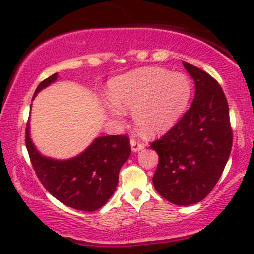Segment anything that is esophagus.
<instances>
[{"instance_id": "34e87169", "label": "esophagus", "mask_w": 254, "mask_h": 254, "mask_svg": "<svg viewBox=\"0 0 254 254\" xmlns=\"http://www.w3.org/2000/svg\"><path fill=\"white\" fill-rule=\"evenodd\" d=\"M130 147H131V150L133 152H137V151H141L142 149H143V144H141L140 142H137L136 140H130Z\"/></svg>"}]
</instances>
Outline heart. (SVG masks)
<instances>
[{"label":"heart","instance_id":"1","mask_svg":"<svg viewBox=\"0 0 254 254\" xmlns=\"http://www.w3.org/2000/svg\"><path fill=\"white\" fill-rule=\"evenodd\" d=\"M192 86L186 76L161 68L145 67L118 76L110 82V116L134 111L137 129L148 136L162 135L178 123L189 105Z\"/></svg>","mask_w":254,"mask_h":254}]
</instances>
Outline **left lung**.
Instances as JSON below:
<instances>
[{
  "instance_id": "1",
  "label": "left lung",
  "mask_w": 254,
  "mask_h": 254,
  "mask_svg": "<svg viewBox=\"0 0 254 254\" xmlns=\"http://www.w3.org/2000/svg\"><path fill=\"white\" fill-rule=\"evenodd\" d=\"M193 78L195 95L176 126L150 148L159 163L152 184L177 206L203 200L223 172L232 147L227 98L220 84L201 69L183 62Z\"/></svg>"
}]
</instances>
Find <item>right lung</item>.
Masks as SVG:
<instances>
[{"label": "right lung", "instance_id": "add662e5", "mask_svg": "<svg viewBox=\"0 0 254 254\" xmlns=\"http://www.w3.org/2000/svg\"><path fill=\"white\" fill-rule=\"evenodd\" d=\"M58 72L38 85L33 98L58 79ZM32 106V105H31ZM26 125L25 143L38 178L48 192L65 206L83 211L102 208L113 195L119 182V171L130 156L126 135L96 137L85 150L75 157L57 159L40 154Z\"/></svg>", "mask_w": 254, "mask_h": 254}]
</instances>
